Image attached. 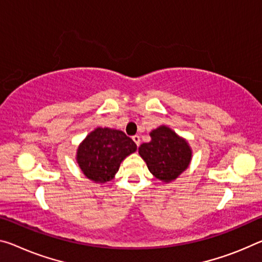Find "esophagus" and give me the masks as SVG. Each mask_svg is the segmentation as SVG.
Instances as JSON below:
<instances>
[{
    "label": "esophagus",
    "mask_w": 262,
    "mask_h": 262,
    "mask_svg": "<svg viewBox=\"0 0 262 262\" xmlns=\"http://www.w3.org/2000/svg\"><path fill=\"white\" fill-rule=\"evenodd\" d=\"M133 141H134V142H135V144H136V146H140V136L139 135H134V136H133Z\"/></svg>",
    "instance_id": "obj_1"
}]
</instances>
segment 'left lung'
I'll return each mask as SVG.
<instances>
[{
  "label": "left lung",
  "mask_w": 262,
  "mask_h": 262,
  "mask_svg": "<svg viewBox=\"0 0 262 262\" xmlns=\"http://www.w3.org/2000/svg\"><path fill=\"white\" fill-rule=\"evenodd\" d=\"M151 141L139 147V154L157 180L171 182L189 167L192 151L188 141L167 126L150 132Z\"/></svg>",
  "instance_id": "left-lung-1"
}]
</instances>
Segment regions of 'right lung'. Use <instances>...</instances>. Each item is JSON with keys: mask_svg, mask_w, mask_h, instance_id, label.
Returning a JSON list of instances; mask_svg holds the SVG:
<instances>
[{"mask_svg": "<svg viewBox=\"0 0 262 262\" xmlns=\"http://www.w3.org/2000/svg\"><path fill=\"white\" fill-rule=\"evenodd\" d=\"M134 151L135 142L123 132L98 127L79 144L76 159L89 180L105 183L113 180L121 162Z\"/></svg>", "mask_w": 262, "mask_h": 262, "instance_id": "right-lung-1", "label": "right lung"}]
</instances>
